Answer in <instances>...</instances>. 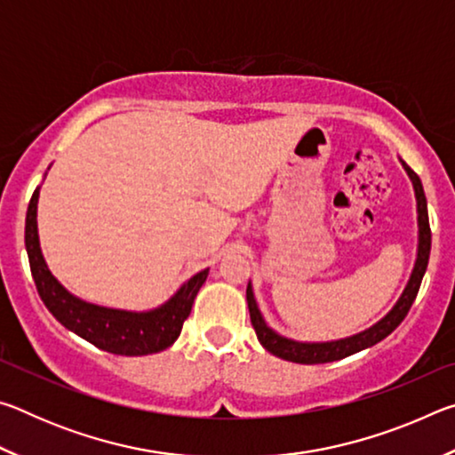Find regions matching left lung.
<instances>
[{
	"label": "left lung",
	"mask_w": 455,
	"mask_h": 455,
	"mask_svg": "<svg viewBox=\"0 0 455 455\" xmlns=\"http://www.w3.org/2000/svg\"><path fill=\"white\" fill-rule=\"evenodd\" d=\"M403 166L407 174H410L415 188V198H418L419 244H418V259H415L411 276L410 281H407V287L403 289L402 297H399V301L395 303L394 309L385 315L381 321H377L373 327L361 331V333L353 337L339 339V341H327V343H301V341H292V339H287V337H281L267 325L263 315H260L257 307L255 295H252V287L249 284V287H246V303H249L251 323L252 327H255V333L259 337L260 345H263L268 353H273V355L281 357L284 361H292V363H305V365L329 363V361L349 357L353 353L379 343L381 339H385L389 333H394V331L399 327V323L405 319V315L410 313L411 305L415 301V297H418L423 275H426L429 251H431V230H429V219H427V200H426V195H423L419 176L415 174L405 163Z\"/></svg>",
	"instance_id": "1"
}]
</instances>
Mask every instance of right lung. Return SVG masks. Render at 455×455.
<instances>
[{"label":"right lung","instance_id":"obj_1","mask_svg":"<svg viewBox=\"0 0 455 455\" xmlns=\"http://www.w3.org/2000/svg\"><path fill=\"white\" fill-rule=\"evenodd\" d=\"M37 196H40V188L34 190L28 206L26 251L36 289L53 317L66 329L96 345L98 349L114 353V355H150V353L171 347L180 335L182 323L190 315L196 292L209 276V268L190 276L172 299L152 311H120L82 301L61 287L45 265L40 236H37Z\"/></svg>","mask_w":455,"mask_h":455}]
</instances>
